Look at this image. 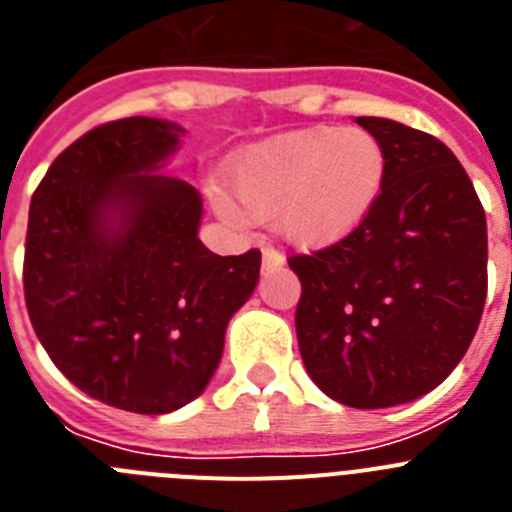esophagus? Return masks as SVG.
Listing matches in <instances>:
<instances>
[{
	"mask_svg": "<svg viewBox=\"0 0 512 512\" xmlns=\"http://www.w3.org/2000/svg\"><path fill=\"white\" fill-rule=\"evenodd\" d=\"M261 264H264V269H277V266H284V253L274 251V248H264V253H261Z\"/></svg>",
	"mask_w": 512,
	"mask_h": 512,
	"instance_id": "34e87169",
	"label": "esophagus"
}]
</instances>
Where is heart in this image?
Here are the masks:
<instances>
[{"label": "heart", "mask_w": 512, "mask_h": 512, "mask_svg": "<svg viewBox=\"0 0 512 512\" xmlns=\"http://www.w3.org/2000/svg\"><path fill=\"white\" fill-rule=\"evenodd\" d=\"M384 146L366 128L292 130L251 143L228 166V189L215 192L228 217H274L287 241L323 248L361 228L382 197Z\"/></svg>", "instance_id": "obj_1"}]
</instances>
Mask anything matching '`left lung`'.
I'll use <instances>...</instances> for the list:
<instances>
[{
	"mask_svg": "<svg viewBox=\"0 0 512 512\" xmlns=\"http://www.w3.org/2000/svg\"><path fill=\"white\" fill-rule=\"evenodd\" d=\"M356 122L384 146L382 197L361 228L289 269L307 374L336 402L377 410L431 392L467 354L487 297V220L441 140L384 117Z\"/></svg>",
	"mask_w": 512,
	"mask_h": 512,
	"instance_id": "obj_1",
	"label": "left lung"
}]
</instances>
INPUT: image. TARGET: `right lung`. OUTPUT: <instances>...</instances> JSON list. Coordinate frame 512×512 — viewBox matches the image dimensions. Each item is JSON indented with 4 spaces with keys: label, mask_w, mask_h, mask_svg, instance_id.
I'll return each instance as SVG.
<instances>
[{
    "label": "right lung",
    "mask_w": 512,
    "mask_h": 512,
    "mask_svg": "<svg viewBox=\"0 0 512 512\" xmlns=\"http://www.w3.org/2000/svg\"><path fill=\"white\" fill-rule=\"evenodd\" d=\"M184 133L156 117L99 125L30 202L22 284L35 336L81 392L128 413L164 415L200 395L259 282L261 251L205 248L200 192L156 174Z\"/></svg>",
    "instance_id": "add662e5"
}]
</instances>
